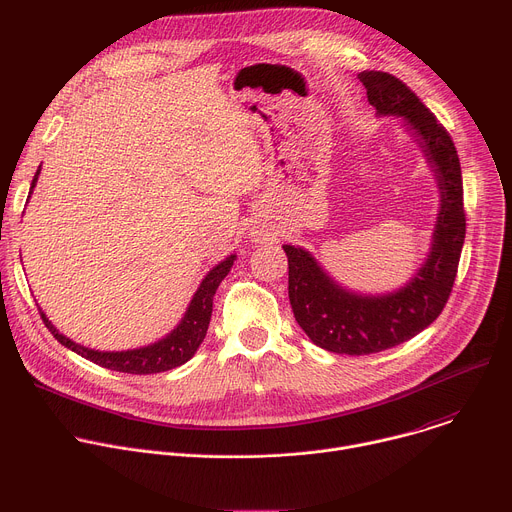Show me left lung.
Masks as SVG:
<instances>
[{"label": "left lung", "instance_id": "obj_1", "mask_svg": "<svg viewBox=\"0 0 512 512\" xmlns=\"http://www.w3.org/2000/svg\"><path fill=\"white\" fill-rule=\"evenodd\" d=\"M377 117H399L429 166L440 206L425 259L397 289L362 294L338 283L300 245H283L289 265V304L310 340L336 354H371L393 348L442 314L458 273L466 237L462 170L450 133L433 113L387 72H360Z\"/></svg>", "mask_w": 512, "mask_h": 512}]
</instances>
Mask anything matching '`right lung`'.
Returning <instances> with one entry per match:
<instances>
[{"instance_id":"right-lung-1","label":"right lung","mask_w":512,"mask_h":512,"mask_svg":"<svg viewBox=\"0 0 512 512\" xmlns=\"http://www.w3.org/2000/svg\"><path fill=\"white\" fill-rule=\"evenodd\" d=\"M42 168V166H40ZM40 168L34 174L32 186H30V194L32 196L38 176H40ZM237 255L231 253L229 257H225L221 263L214 265L204 279L200 281L198 289L194 291V296L184 312V316L180 318V322L174 326V330H170L166 336H162L160 340L148 344V346H137V348H127V350H95L89 346H83L75 340L66 338L64 334H60L56 330V326L46 318V314L40 308V316L46 324V328L52 332V336L66 346L68 350L81 354L83 358L99 364L103 369H111V371H119V373H129V375H154V373H164L170 369L180 367V364L188 362L198 346L202 344L208 324H210V316H212V298L216 294L218 285L229 275L233 263H235Z\"/></svg>"}]
</instances>
